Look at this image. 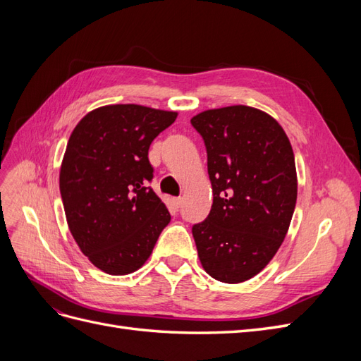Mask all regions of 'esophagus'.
<instances>
[{
  "label": "esophagus",
  "mask_w": 361,
  "mask_h": 361,
  "mask_svg": "<svg viewBox=\"0 0 361 361\" xmlns=\"http://www.w3.org/2000/svg\"><path fill=\"white\" fill-rule=\"evenodd\" d=\"M173 206H174V209H179V207L182 206V199L180 197L173 199Z\"/></svg>",
  "instance_id": "34e87169"
}]
</instances>
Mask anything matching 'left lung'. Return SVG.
Wrapping results in <instances>:
<instances>
[{"label":"left lung","instance_id":"1","mask_svg":"<svg viewBox=\"0 0 361 361\" xmlns=\"http://www.w3.org/2000/svg\"><path fill=\"white\" fill-rule=\"evenodd\" d=\"M191 125L203 137L214 202L192 236L203 269L218 281L253 279L289 231L298 180L290 141L268 113L248 105L212 108Z\"/></svg>","mask_w":361,"mask_h":361}]
</instances>
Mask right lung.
<instances>
[{"instance_id":"add662e5","label":"right lung","mask_w":361,"mask_h":361,"mask_svg":"<svg viewBox=\"0 0 361 361\" xmlns=\"http://www.w3.org/2000/svg\"><path fill=\"white\" fill-rule=\"evenodd\" d=\"M176 111L116 104L87 113L69 137L60 192L69 231L101 271L126 276L152 255L171 216L147 187L154 178L149 147Z\"/></svg>"}]
</instances>
